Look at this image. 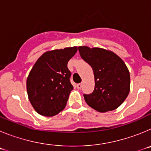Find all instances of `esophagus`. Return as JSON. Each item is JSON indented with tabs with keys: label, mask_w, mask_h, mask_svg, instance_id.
<instances>
[{
	"label": "esophagus",
	"mask_w": 151,
	"mask_h": 151,
	"mask_svg": "<svg viewBox=\"0 0 151 151\" xmlns=\"http://www.w3.org/2000/svg\"><path fill=\"white\" fill-rule=\"evenodd\" d=\"M77 88H78V89H81L82 88V85L81 83H79V84H77Z\"/></svg>",
	"instance_id": "34e87169"
}]
</instances>
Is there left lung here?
<instances>
[{"label":"left lung","instance_id":"obj_1","mask_svg":"<svg viewBox=\"0 0 151 151\" xmlns=\"http://www.w3.org/2000/svg\"><path fill=\"white\" fill-rule=\"evenodd\" d=\"M78 51L94 75V89L84 94L85 102L101 113L116 110L130 91V74L125 63L113 52L99 47L80 46Z\"/></svg>","mask_w":151,"mask_h":151}]
</instances>
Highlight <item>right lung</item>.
I'll return each mask as SVG.
<instances>
[{"mask_svg": "<svg viewBox=\"0 0 151 151\" xmlns=\"http://www.w3.org/2000/svg\"><path fill=\"white\" fill-rule=\"evenodd\" d=\"M77 47L45 52L29 73L26 88L31 104L45 116H53L62 111L73 89L68 61L76 54Z\"/></svg>", "mask_w": 151, "mask_h": 151, "instance_id": "obj_1", "label": "right lung"}]
</instances>
